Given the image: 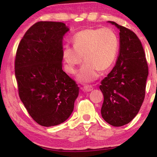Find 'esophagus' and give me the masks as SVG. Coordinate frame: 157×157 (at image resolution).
Returning a JSON list of instances; mask_svg holds the SVG:
<instances>
[{
  "mask_svg": "<svg viewBox=\"0 0 157 157\" xmlns=\"http://www.w3.org/2000/svg\"><path fill=\"white\" fill-rule=\"evenodd\" d=\"M93 89H94V88H93L91 85H86V86H84V90L85 91L89 92V91H91Z\"/></svg>",
  "mask_w": 157,
  "mask_h": 157,
  "instance_id": "obj_1",
  "label": "esophagus"
}]
</instances>
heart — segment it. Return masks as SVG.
<instances>
[{
    "label": "heart",
    "mask_w": 157,
    "mask_h": 157,
    "mask_svg": "<svg viewBox=\"0 0 157 157\" xmlns=\"http://www.w3.org/2000/svg\"><path fill=\"white\" fill-rule=\"evenodd\" d=\"M73 47L66 46L62 51L65 71L74 75L78 66L86 61L77 75L82 83L95 80L100 71L110 70L115 63L119 49V39L113 29L89 28L77 33L72 39Z\"/></svg>",
    "instance_id": "1"
}]
</instances>
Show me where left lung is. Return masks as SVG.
Listing matches in <instances>:
<instances>
[{
    "label": "left lung",
    "mask_w": 157,
    "mask_h": 157,
    "mask_svg": "<svg viewBox=\"0 0 157 157\" xmlns=\"http://www.w3.org/2000/svg\"><path fill=\"white\" fill-rule=\"evenodd\" d=\"M108 23L120 30V50L115 66L101 82L104 95L101 114L107 123L121 127L139 113L145 98L148 66L136 34L113 21Z\"/></svg>",
    "instance_id": "obj_1"
}]
</instances>
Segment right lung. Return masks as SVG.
I'll list each match as a JSON object with an SVG mask.
<instances>
[{
  "instance_id": "right-lung-1",
  "label": "right lung",
  "mask_w": 157,
  "mask_h": 157,
  "mask_svg": "<svg viewBox=\"0 0 157 157\" xmlns=\"http://www.w3.org/2000/svg\"><path fill=\"white\" fill-rule=\"evenodd\" d=\"M65 23L40 21L28 29L18 46L15 75L18 95L41 126L63 123L74 109L79 87L62 70Z\"/></svg>"
}]
</instances>
